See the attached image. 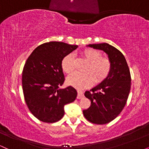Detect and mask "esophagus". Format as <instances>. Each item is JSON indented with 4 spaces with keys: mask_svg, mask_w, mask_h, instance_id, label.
Here are the masks:
<instances>
[{
    "mask_svg": "<svg viewBox=\"0 0 149 149\" xmlns=\"http://www.w3.org/2000/svg\"><path fill=\"white\" fill-rule=\"evenodd\" d=\"M84 97V94H83V92L81 91V90H78V96H77V99L78 100H80L83 97Z\"/></svg>",
    "mask_w": 149,
    "mask_h": 149,
    "instance_id": "34e87169",
    "label": "esophagus"
}]
</instances>
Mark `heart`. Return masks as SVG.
Here are the masks:
<instances>
[{
    "label": "heart",
    "instance_id": "heart-1",
    "mask_svg": "<svg viewBox=\"0 0 149 149\" xmlns=\"http://www.w3.org/2000/svg\"><path fill=\"white\" fill-rule=\"evenodd\" d=\"M81 54L88 61L87 73H74L66 79L69 85L76 89H85L93 85L95 81L100 83L107 78L111 72V64L107 58L102 57V53L92 48L83 49ZM61 68L66 73H71L75 69L74 55L72 53L68 54L61 61Z\"/></svg>",
    "mask_w": 149,
    "mask_h": 149
}]
</instances>
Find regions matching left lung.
<instances>
[{"label": "left lung", "mask_w": 149, "mask_h": 149, "mask_svg": "<svg viewBox=\"0 0 149 149\" xmlns=\"http://www.w3.org/2000/svg\"><path fill=\"white\" fill-rule=\"evenodd\" d=\"M88 46L104 51L111 69L105 80L85 92L91 105L83 111V115L92 123L107 124L115 119L125 106L131 88L130 72L124 55L113 46L106 42Z\"/></svg>", "instance_id": "left-lung-1"}]
</instances>
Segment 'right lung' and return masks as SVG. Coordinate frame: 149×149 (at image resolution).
Listing matches in <instances>:
<instances>
[{"mask_svg": "<svg viewBox=\"0 0 149 149\" xmlns=\"http://www.w3.org/2000/svg\"><path fill=\"white\" fill-rule=\"evenodd\" d=\"M78 47L63 42H45L26 61L22 71L24 96L30 111L40 121L59 120L64 115V106L76 100V89L59 87L65 80L61 61Z\"/></svg>", "mask_w": 149, "mask_h": 149, "instance_id": "obj_1", "label": "right lung"}]
</instances>
